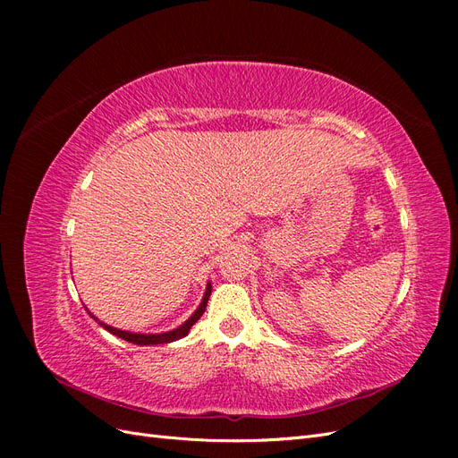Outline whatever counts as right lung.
I'll use <instances>...</instances> for the list:
<instances>
[{
	"label": "right lung",
	"instance_id": "obj_1",
	"mask_svg": "<svg viewBox=\"0 0 458 458\" xmlns=\"http://www.w3.org/2000/svg\"><path fill=\"white\" fill-rule=\"evenodd\" d=\"M210 293H212V284H208L206 286V293H204V298H202V303L199 306V310L191 315V318H187V321L179 327V328H174V330H170V332H164V335H135V332H128V330H120V328H114V327H110V325H106V323H101L99 318L97 317H93L95 321H99V325L105 328V330H108L110 335H114V336H118V338H122V340H126V342H131V344H137V345H152V344H168V342H175V340H179V338H183V336H187L189 335V330H191V327L195 325L199 318L202 317V313H204V310H206V303H208V298H210Z\"/></svg>",
	"mask_w": 458,
	"mask_h": 458
}]
</instances>
